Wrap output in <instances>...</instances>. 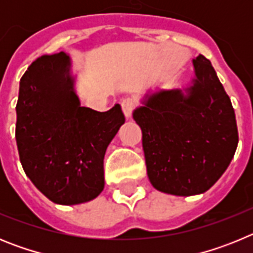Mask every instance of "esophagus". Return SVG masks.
<instances>
[{
	"mask_svg": "<svg viewBox=\"0 0 253 253\" xmlns=\"http://www.w3.org/2000/svg\"><path fill=\"white\" fill-rule=\"evenodd\" d=\"M134 107H135V100L131 99V97H126L122 101V109L123 113H124L125 118L129 119L131 116V113H133Z\"/></svg>",
	"mask_w": 253,
	"mask_h": 253,
	"instance_id": "esophagus-1",
	"label": "esophagus"
}]
</instances>
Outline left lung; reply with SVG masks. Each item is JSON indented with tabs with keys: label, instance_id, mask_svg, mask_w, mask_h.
<instances>
[{
	"label": "left lung",
	"instance_id": "left-lung-1",
	"mask_svg": "<svg viewBox=\"0 0 253 253\" xmlns=\"http://www.w3.org/2000/svg\"><path fill=\"white\" fill-rule=\"evenodd\" d=\"M182 88L147 91L133 119L142 129L147 175L154 189L177 196L205 193L229 166L237 144L236 115L213 66L193 59Z\"/></svg>",
	"mask_w": 253,
	"mask_h": 253
}]
</instances>
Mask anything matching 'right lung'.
Wrapping results in <instances>:
<instances>
[{"instance_id": "add662e5", "label": "right lung", "mask_w": 253, "mask_h": 253, "mask_svg": "<svg viewBox=\"0 0 253 253\" xmlns=\"http://www.w3.org/2000/svg\"><path fill=\"white\" fill-rule=\"evenodd\" d=\"M69 54L43 55L20 80L16 143L22 169L49 200L76 205L105 186L104 157L125 123L119 104L100 113L81 105Z\"/></svg>"}]
</instances>
